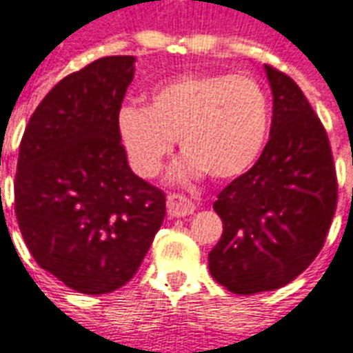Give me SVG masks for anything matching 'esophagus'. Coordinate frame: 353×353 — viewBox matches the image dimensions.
<instances>
[{
	"label": "esophagus",
	"mask_w": 353,
	"mask_h": 353,
	"mask_svg": "<svg viewBox=\"0 0 353 353\" xmlns=\"http://www.w3.org/2000/svg\"><path fill=\"white\" fill-rule=\"evenodd\" d=\"M166 210L170 217H185L194 212V204L189 199H185L183 194H170L166 200Z\"/></svg>",
	"instance_id": "1"
}]
</instances>
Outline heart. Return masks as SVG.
Instances as JSON below:
<instances>
[{
	"label": "heart",
	"mask_w": 353,
	"mask_h": 353,
	"mask_svg": "<svg viewBox=\"0 0 353 353\" xmlns=\"http://www.w3.org/2000/svg\"><path fill=\"white\" fill-rule=\"evenodd\" d=\"M117 130L132 170L151 179L174 151L176 179H230L259 159L270 130V100L250 73H183L153 88L147 108L119 109Z\"/></svg>",
	"instance_id": "heart-1"
}]
</instances>
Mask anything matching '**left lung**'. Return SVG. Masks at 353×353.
<instances>
[{"instance_id":"8db88e82","label":"left lung","mask_w":353,"mask_h":353,"mask_svg":"<svg viewBox=\"0 0 353 353\" xmlns=\"http://www.w3.org/2000/svg\"><path fill=\"white\" fill-rule=\"evenodd\" d=\"M265 70L274 96L270 139L214 202L223 234L208 255L210 272L236 295L283 288L306 270L325 244L339 199L319 117L289 75Z\"/></svg>"}]
</instances>
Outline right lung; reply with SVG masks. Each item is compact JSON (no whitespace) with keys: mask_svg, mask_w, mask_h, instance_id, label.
I'll return each instance as SVG.
<instances>
[{"mask_svg":"<svg viewBox=\"0 0 353 353\" xmlns=\"http://www.w3.org/2000/svg\"><path fill=\"white\" fill-rule=\"evenodd\" d=\"M134 57H105L58 83L30 117L14 214L37 265L87 295L123 288L166 214L164 192L128 166L117 115Z\"/></svg>","mask_w":353,"mask_h":353,"instance_id":"right-lung-1","label":"right lung"}]
</instances>
